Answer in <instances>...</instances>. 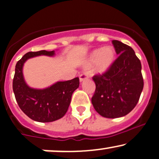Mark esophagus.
Here are the masks:
<instances>
[{
    "mask_svg": "<svg viewBox=\"0 0 159 159\" xmlns=\"http://www.w3.org/2000/svg\"><path fill=\"white\" fill-rule=\"evenodd\" d=\"M88 78V76L87 74H85V73H82V74H81V75H80V82L84 81V80H87Z\"/></svg>",
    "mask_w": 159,
    "mask_h": 159,
    "instance_id": "34e87169",
    "label": "esophagus"
}]
</instances>
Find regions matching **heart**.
<instances>
[{
	"mask_svg": "<svg viewBox=\"0 0 159 159\" xmlns=\"http://www.w3.org/2000/svg\"><path fill=\"white\" fill-rule=\"evenodd\" d=\"M115 55L114 49L111 47L96 49L90 54L86 66H90L96 63V71L102 75L110 69L115 61Z\"/></svg>",
	"mask_w": 159,
	"mask_h": 159,
	"instance_id": "b5f03b06",
	"label": "heart"
}]
</instances>
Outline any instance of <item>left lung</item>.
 Masks as SVG:
<instances>
[{"label": "left lung", "mask_w": 159, "mask_h": 159, "mask_svg": "<svg viewBox=\"0 0 159 159\" xmlns=\"http://www.w3.org/2000/svg\"><path fill=\"white\" fill-rule=\"evenodd\" d=\"M112 43L119 56L106 73L93 77L96 83L93 106L107 118L129 114L139 102L144 86L141 62L134 49L117 40Z\"/></svg>", "instance_id": "1"}]
</instances>
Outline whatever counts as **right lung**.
Listing matches in <instances>:
<instances>
[{"label": "right lung", "mask_w": 159, "mask_h": 159, "mask_svg": "<svg viewBox=\"0 0 159 159\" xmlns=\"http://www.w3.org/2000/svg\"><path fill=\"white\" fill-rule=\"evenodd\" d=\"M54 54V51L29 52L17 61L15 66L13 91L16 101L22 112L37 122H52L64 116L69 109L72 93L79 87V77L57 82L42 90L31 88L25 83L22 75L25 62L39 55L52 56Z\"/></svg>", "instance_id": "1"}]
</instances>
